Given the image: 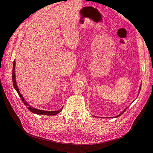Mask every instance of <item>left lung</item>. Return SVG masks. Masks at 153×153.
<instances>
[{"label":"left lung","mask_w":153,"mask_h":153,"mask_svg":"<svg viewBox=\"0 0 153 153\" xmlns=\"http://www.w3.org/2000/svg\"><path fill=\"white\" fill-rule=\"evenodd\" d=\"M141 85H140V89H139V92H138L139 93H138V94H140V90H141ZM128 108V107H126V108H125V110H124L123 111H122L121 113H120V114L118 115H117V116H116V117H115V118H117V117H120V115H122V114L124 113V111H125V110H126ZM112 118H114V117H112Z\"/></svg>","instance_id":"8db88e82"}]
</instances>
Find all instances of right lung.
Here are the masks:
<instances>
[{"instance_id": "add662e5", "label": "right lung", "mask_w": 153, "mask_h": 153, "mask_svg": "<svg viewBox=\"0 0 153 153\" xmlns=\"http://www.w3.org/2000/svg\"><path fill=\"white\" fill-rule=\"evenodd\" d=\"M15 61H13V70H12V81H13V85L14 86L15 89L16 90V91L17 92V93L19 94L20 99H22V100L23 102L25 105H26V107H27V108L31 111L32 113L33 114H39V115H57L58 114H59V112H61L62 110L63 107L59 110L57 111H45V110H38L35 108H33L31 106H30L29 104L26 102V100H25L24 98L23 97V96L22 95V94L20 93L18 86L17 85V82H16V79H15Z\"/></svg>"}]
</instances>
